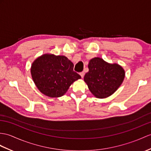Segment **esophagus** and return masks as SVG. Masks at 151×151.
Returning <instances> with one entry per match:
<instances>
[{
  "instance_id": "1",
  "label": "esophagus",
  "mask_w": 151,
  "mask_h": 151,
  "mask_svg": "<svg viewBox=\"0 0 151 151\" xmlns=\"http://www.w3.org/2000/svg\"><path fill=\"white\" fill-rule=\"evenodd\" d=\"M80 75L81 76L82 78H83V76H84V72H81V73H80Z\"/></svg>"
}]
</instances>
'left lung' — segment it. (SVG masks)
<instances>
[{
  "label": "left lung",
  "instance_id": "8db88e82",
  "mask_svg": "<svg viewBox=\"0 0 151 151\" xmlns=\"http://www.w3.org/2000/svg\"><path fill=\"white\" fill-rule=\"evenodd\" d=\"M88 68L84 82L97 99H106L112 95L125 78V73L121 65L116 63L110 64L99 57L91 59Z\"/></svg>",
  "mask_w": 151,
  "mask_h": 151
}]
</instances>
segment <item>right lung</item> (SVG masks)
<instances>
[{"label": "right lung", "instance_id": "right-lung-1", "mask_svg": "<svg viewBox=\"0 0 151 151\" xmlns=\"http://www.w3.org/2000/svg\"><path fill=\"white\" fill-rule=\"evenodd\" d=\"M74 64L65 56L47 53L32 63L31 74L40 91L50 98H58L68 91L70 86L81 78L73 71Z\"/></svg>", "mask_w": 151, "mask_h": 151}]
</instances>
